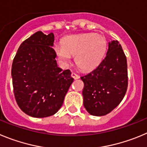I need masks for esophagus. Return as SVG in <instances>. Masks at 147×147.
I'll return each instance as SVG.
<instances>
[{"instance_id": "34e87169", "label": "esophagus", "mask_w": 147, "mask_h": 147, "mask_svg": "<svg viewBox=\"0 0 147 147\" xmlns=\"http://www.w3.org/2000/svg\"><path fill=\"white\" fill-rule=\"evenodd\" d=\"M71 76L75 80H76V79H78L79 78H80V76H79L78 75H77L76 73H75V72H72V74H71Z\"/></svg>"}]
</instances>
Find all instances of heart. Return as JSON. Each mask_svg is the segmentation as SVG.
Listing matches in <instances>:
<instances>
[{
	"instance_id": "obj_1",
	"label": "heart",
	"mask_w": 147,
	"mask_h": 147,
	"mask_svg": "<svg viewBox=\"0 0 147 147\" xmlns=\"http://www.w3.org/2000/svg\"><path fill=\"white\" fill-rule=\"evenodd\" d=\"M107 50V40L103 36L80 34L66 36L62 45L54 46L56 59L61 65L67 67L75 56L77 66L84 71L93 69L102 60Z\"/></svg>"
}]
</instances>
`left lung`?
Returning <instances> with one entry per match:
<instances>
[{
    "mask_svg": "<svg viewBox=\"0 0 147 147\" xmlns=\"http://www.w3.org/2000/svg\"><path fill=\"white\" fill-rule=\"evenodd\" d=\"M83 105L91 115L105 116L123 100L127 88V64L118 41L108 42L106 56L98 67L80 77Z\"/></svg>",
    "mask_w": 147,
    "mask_h": 147,
    "instance_id": "1",
    "label": "left lung"
}]
</instances>
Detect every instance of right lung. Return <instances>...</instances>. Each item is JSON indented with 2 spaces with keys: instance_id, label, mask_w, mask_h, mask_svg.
Returning <instances> with one entry per match:
<instances>
[{
  "instance_id": "1",
  "label": "right lung",
  "mask_w": 147,
  "mask_h": 147,
  "mask_svg": "<svg viewBox=\"0 0 147 147\" xmlns=\"http://www.w3.org/2000/svg\"><path fill=\"white\" fill-rule=\"evenodd\" d=\"M54 34L37 31L20 45L11 67L14 96L27 115L44 118L62 106L73 82L69 69L58 67L53 49Z\"/></svg>"
}]
</instances>
